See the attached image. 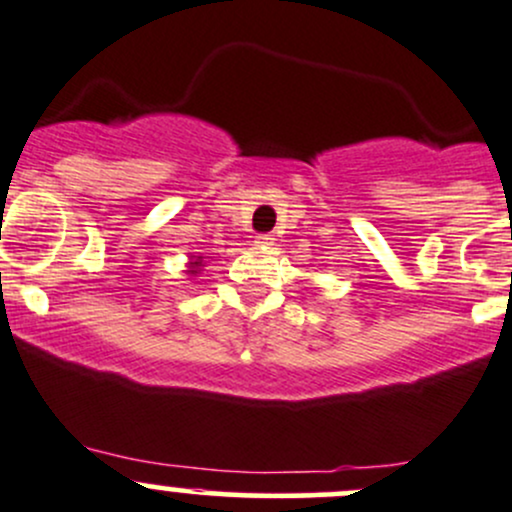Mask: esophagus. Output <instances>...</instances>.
Returning a JSON list of instances; mask_svg holds the SVG:
<instances>
[{
	"label": "esophagus",
	"mask_w": 512,
	"mask_h": 512,
	"mask_svg": "<svg viewBox=\"0 0 512 512\" xmlns=\"http://www.w3.org/2000/svg\"><path fill=\"white\" fill-rule=\"evenodd\" d=\"M272 235H257V238H255V243L257 245H272Z\"/></svg>",
	"instance_id": "obj_1"
}]
</instances>
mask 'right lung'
Here are the masks:
<instances>
[{
    "instance_id": "right-lung-1",
    "label": "right lung",
    "mask_w": 512,
    "mask_h": 512,
    "mask_svg": "<svg viewBox=\"0 0 512 512\" xmlns=\"http://www.w3.org/2000/svg\"><path fill=\"white\" fill-rule=\"evenodd\" d=\"M201 267H204V257L192 255V262H189V269H187V272H189V274H199V272H201Z\"/></svg>"
}]
</instances>
